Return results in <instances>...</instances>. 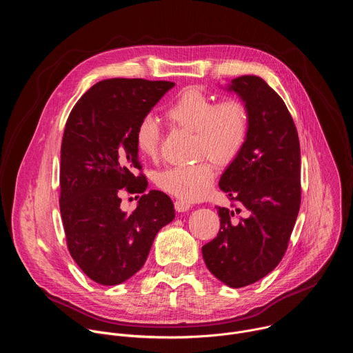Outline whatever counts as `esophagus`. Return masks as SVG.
Here are the masks:
<instances>
[{"label": "esophagus", "instance_id": "esophagus-1", "mask_svg": "<svg viewBox=\"0 0 353 353\" xmlns=\"http://www.w3.org/2000/svg\"><path fill=\"white\" fill-rule=\"evenodd\" d=\"M174 208H176L177 212H185V211H188L191 208V205L188 203H185V201H183V199H176Z\"/></svg>", "mask_w": 353, "mask_h": 353}]
</instances>
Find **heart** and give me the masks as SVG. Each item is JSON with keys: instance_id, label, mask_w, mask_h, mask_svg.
I'll return each instance as SVG.
<instances>
[{"instance_id": "heart-1", "label": "heart", "mask_w": 353, "mask_h": 353, "mask_svg": "<svg viewBox=\"0 0 353 353\" xmlns=\"http://www.w3.org/2000/svg\"><path fill=\"white\" fill-rule=\"evenodd\" d=\"M172 124L195 134V152L207 155L218 165L232 163L247 141L248 113L236 99L215 103L198 88L183 90L166 110ZM134 141L141 157L154 159L159 154L161 128L152 116L142 117L135 128ZM215 170L211 162L201 161L190 166L166 168L155 176L157 185L185 201L203 199L214 185Z\"/></svg>"}]
</instances>
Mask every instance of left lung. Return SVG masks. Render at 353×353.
<instances>
[{"label":"left lung","mask_w":353,"mask_h":353,"mask_svg":"<svg viewBox=\"0 0 353 353\" xmlns=\"http://www.w3.org/2000/svg\"><path fill=\"white\" fill-rule=\"evenodd\" d=\"M226 89L243 100L248 135L219 180L236 208L218 207L221 229L203 257L212 275L237 289L267 276L288 248L300 208V143L286 105L263 78L243 75ZM241 210L246 218L232 223Z\"/></svg>","instance_id":"1"}]
</instances>
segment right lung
<instances>
[{
  "label": "right lung",
  "instance_id": "add662e5",
  "mask_svg": "<svg viewBox=\"0 0 353 353\" xmlns=\"http://www.w3.org/2000/svg\"><path fill=\"white\" fill-rule=\"evenodd\" d=\"M169 81L113 78L93 85L78 100L61 143L60 211L70 254L96 283L119 285L146 261L158 232L174 219L162 191L143 194L135 212L121 211V188L143 192L134 134Z\"/></svg>",
  "mask_w": 353,
  "mask_h": 353
}]
</instances>
